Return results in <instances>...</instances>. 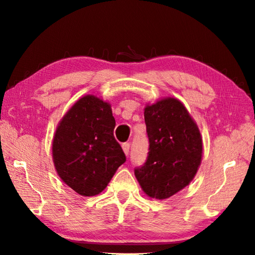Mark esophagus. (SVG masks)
I'll return each instance as SVG.
<instances>
[{"mask_svg": "<svg viewBox=\"0 0 255 255\" xmlns=\"http://www.w3.org/2000/svg\"><path fill=\"white\" fill-rule=\"evenodd\" d=\"M123 149H124V153L126 154V155H128L129 149H130V144H128V143L123 144Z\"/></svg>", "mask_w": 255, "mask_h": 255, "instance_id": "34e87169", "label": "esophagus"}]
</instances>
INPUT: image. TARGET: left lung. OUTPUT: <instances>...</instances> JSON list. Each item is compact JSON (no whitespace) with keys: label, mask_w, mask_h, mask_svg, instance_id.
Segmentation results:
<instances>
[{"label":"left lung","mask_w":255,"mask_h":255,"mask_svg":"<svg viewBox=\"0 0 255 255\" xmlns=\"http://www.w3.org/2000/svg\"><path fill=\"white\" fill-rule=\"evenodd\" d=\"M149 140L147 159L135 170L143 191L163 200L191 182L202 158V137L187 108L175 98H163L144 109Z\"/></svg>","instance_id":"left-lung-1"}]
</instances>
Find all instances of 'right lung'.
Listing matches in <instances>:
<instances>
[{"instance_id":"1","label":"right lung","mask_w":255,"mask_h":255,"mask_svg":"<svg viewBox=\"0 0 255 255\" xmlns=\"http://www.w3.org/2000/svg\"><path fill=\"white\" fill-rule=\"evenodd\" d=\"M115 126L110 103L93 94L79 99L58 123L53 162L63 182L79 195H99L126 162Z\"/></svg>"}]
</instances>
